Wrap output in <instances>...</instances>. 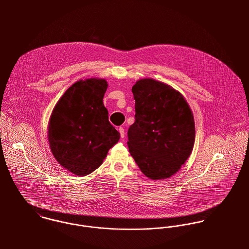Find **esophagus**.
Listing matches in <instances>:
<instances>
[{
    "label": "esophagus",
    "mask_w": 249,
    "mask_h": 249,
    "mask_svg": "<svg viewBox=\"0 0 249 249\" xmlns=\"http://www.w3.org/2000/svg\"><path fill=\"white\" fill-rule=\"evenodd\" d=\"M119 132H120V134H121V137L124 138V135H125V133H124V127H120V128H119Z\"/></svg>",
    "instance_id": "1"
}]
</instances>
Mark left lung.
<instances>
[{"instance_id":"1","label":"left lung","mask_w":249,"mask_h":249,"mask_svg":"<svg viewBox=\"0 0 249 249\" xmlns=\"http://www.w3.org/2000/svg\"><path fill=\"white\" fill-rule=\"evenodd\" d=\"M132 93L136 114L127 132L129 152L146 178H170L193 151V112L180 92L153 78L137 80Z\"/></svg>"}]
</instances>
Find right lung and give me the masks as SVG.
<instances>
[{"mask_svg":"<svg viewBox=\"0 0 249 249\" xmlns=\"http://www.w3.org/2000/svg\"><path fill=\"white\" fill-rule=\"evenodd\" d=\"M107 87L105 78L80 79L66 90L52 112L50 148L56 161L75 176L96 171L120 139L103 102Z\"/></svg>","mask_w":249,"mask_h":249,"instance_id":"add662e5","label":"right lung"}]
</instances>
